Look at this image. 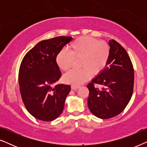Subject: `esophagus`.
Here are the masks:
<instances>
[{
  "label": "esophagus",
  "instance_id": "obj_1",
  "mask_svg": "<svg viewBox=\"0 0 147 147\" xmlns=\"http://www.w3.org/2000/svg\"><path fill=\"white\" fill-rule=\"evenodd\" d=\"M71 89L74 90H78V88H79V86H75V85H71Z\"/></svg>",
  "mask_w": 147,
  "mask_h": 147
}]
</instances>
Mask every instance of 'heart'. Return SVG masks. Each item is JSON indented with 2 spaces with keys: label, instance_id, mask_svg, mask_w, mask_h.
I'll return each instance as SVG.
<instances>
[{
  "label": "heart",
  "instance_id": "1",
  "mask_svg": "<svg viewBox=\"0 0 147 147\" xmlns=\"http://www.w3.org/2000/svg\"><path fill=\"white\" fill-rule=\"evenodd\" d=\"M69 51L62 49L55 57L56 63L62 71H67L73 65L74 58L81 57L82 69H71L64 76L67 83L80 86L103 71L110 57V48L107 43L89 36L74 39L69 45Z\"/></svg>",
  "mask_w": 147,
  "mask_h": 147
}]
</instances>
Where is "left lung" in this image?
<instances>
[{
    "label": "left lung",
    "mask_w": 147,
    "mask_h": 147,
    "mask_svg": "<svg viewBox=\"0 0 147 147\" xmlns=\"http://www.w3.org/2000/svg\"><path fill=\"white\" fill-rule=\"evenodd\" d=\"M109 45L107 66L87 86L90 92L88 108L102 119L121 113L130 102L134 88V68L127 52L114 39L110 40Z\"/></svg>",
    "instance_id": "1"
}]
</instances>
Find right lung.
Wrapping results in <instances>:
<instances>
[{
	"mask_svg": "<svg viewBox=\"0 0 147 147\" xmlns=\"http://www.w3.org/2000/svg\"><path fill=\"white\" fill-rule=\"evenodd\" d=\"M71 37L60 36L43 40L27 52L19 72V89L27 111L37 119L52 121L63 112L71 86L54 84L61 74L55 57Z\"/></svg>",
	"mask_w": 147,
	"mask_h": 147,
	"instance_id": "obj_1",
	"label": "right lung"
}]
</instances>
